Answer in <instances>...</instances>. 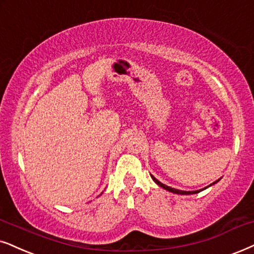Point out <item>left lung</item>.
Returning <instances> with one entry per match:
<instances>
[{"instance_id": "obj_1", "label": "left lung", "mask_w": 254, "mask_h": 254, "mask_svg": "<svg viewBox=\"0 0 254 254\" xmlns=\"http://www.w3.org/2000/svg\"><path fill=\"white\" fill-rule=\"evenodd\" d=\"M151 178H152V179H153V182H155L157 185H159L160 188L165 189V190H168L169 192H172V193H177V194H194V193H198V192H200V191L205 190V189H207L208 186H211V185L216 184V183L219 182V179H218V181L213 182L212 184H210V185H208V186H206V188H205V189H201V190H197V191H182V190H177V189H175V188H170V186L165 185V184H163V183H160V182L158 181V179H156L155 177H153L152 175H151Z\"/></svg>"}]
</instances>
